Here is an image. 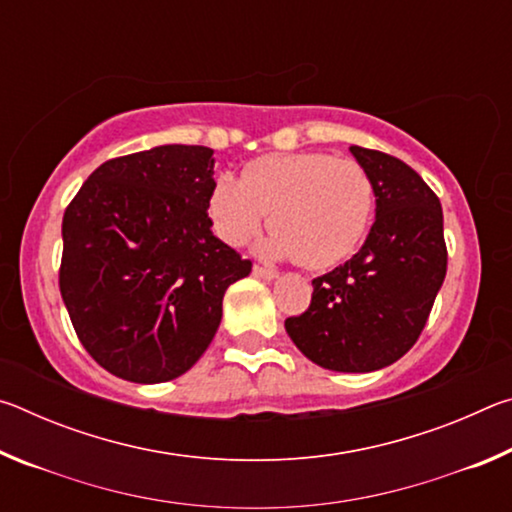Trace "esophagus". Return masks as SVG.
I'll list each match as a JSON object with an SVG mask.
<instances>
[{
	"label": "esophagus",
	"mask_w": 512,
	"mask_h": 512,
	"mask_svg": "<svg viewBox=\"0 0 512 512\" xmlns=\"http://www.w3.org/2000/svg\"><path fill=\"white\" fill-rule=\"evenodd\" d=\"M253 275L262 277V280H266V282H271L277 277V271H273V268H266V266H253Z\"/></svg>",
	"instance_id": "1"
}]
</instances>
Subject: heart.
<instances>
[{
  "label": "heart",
  "mask_w": 512,
  "mask_h": 512,
  "mask_svg": "<svg viewBox=\"0 0 512 512\" xmlns=\"http://www.w3.org/2000/svg\"><path fill=\"white\" fill-rule=\"evenodd\" d=\"M266 214L273 232L259 244V255L329 268L366 239L375 183L357 160L327 153H273L250 162L241 180L228 171L214 178L207 216L225 244H248Z\"/></svg>",
  "instance_id": "b5f03b06"
}]
</instances>
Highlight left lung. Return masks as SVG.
I'll list each match as a JSON object with an SVG mask.
<instances>
[{
	"mask_svg": "<svg viewBox=\"0 0 512 512\" xmlns=\"http://www.w3.org/2000/svg\"><path fill=\"white\" fill-rule=\"evenodd\" d=\"M350 153L375 183V223L357 255L311 282L309 309L284 327L316 366L372 372L413 348L443 287V207L409 164L363 146Z\"/></svg>",
	"mask_w": 512,
	"mask_h": 512,
	"instance_id": "obj_1",
	"label": "left lung"
}]
</instances>
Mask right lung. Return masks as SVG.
<instances>
[{"label": "right lung", "mask_w": 512, "mask_h": 512, "mask_svg": "<svg viewBox=\"0 0 512 512\" xmlns=\"http://www.w3.org/2000/svg\"><path fill=\"white\" fill-rule=\"evenodd\" d=\"M212 153L164 144L108 160L65 210L60 296L83 348L119 379L185 375L253 268L212 232Z\"/></svg>", "instance_id": "add662e5"}]
</instances>
